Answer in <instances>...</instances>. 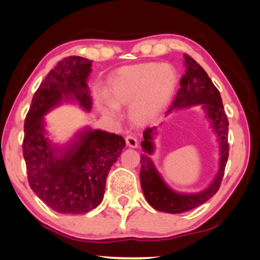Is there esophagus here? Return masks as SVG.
Here are the masks:
<instances>
[{
	"label": "esophagus",
	"mask_w": 260,
	"mask_h": 260,
	"mask_svg": "<svg viewBox=\"0 0 260 260\" xmlns=\"http://www.w3.org/2000/svg\"><path fill=\"white\" fill-rule=\"evenodd\" d=\"M126 144L128 145L129 147H133V149H136L137 146H139V142H137V139L136 137H134V136H132V135H128V136H126Z\"/></svg>",
	"instance_id": "34e87169"
}]
</instances>
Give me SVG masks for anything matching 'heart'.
<instances>
[{
	"mask_svg": "<svg viewBox=\"0 0 260 260\" xmlns=\"http://www.w3.org/2000/svg\"><path fill=\"white\" fill-rule=\"evenodd\" d=\"M178 73L167 63H141L119 69L108 83L111 104L106 113L116 116L117 107L129 106L128 115L136 125H147L162 114L175 94Z\"/></svg>",
	"mask_w": 260,
	"mask_h": 260,
	"instance_id": "heart-1",
	"label": "heart"
}]
</instances>
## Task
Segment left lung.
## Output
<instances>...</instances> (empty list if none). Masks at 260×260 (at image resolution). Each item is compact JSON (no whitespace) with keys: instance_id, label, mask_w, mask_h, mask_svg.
Wrapping results in <instances>:
<instances>
[{"instance_id":"8db88e82","label":"left lung","mask_w":260,"mask_h":260,"mask_svg":"<svg viewBox=\"0 0 260 260\" xmlns=\"http://www.w3.org/2000/svg\"><path fill=\"white\" fill-rule=\"evenodd\" d=\"M186 73L181 78V88L178 91L176 98L167 114L174 110L190 108L202 105V109L205 113V118L210 121L211 127L216 135L220 152L218 169L214 179L204 190L198 192H178L166 184L164 178L157 172L156 168L151 160L150 155L154 152V137L157 134L156 127L144 131L142 142V149L144 153L141 154V186L143 194L149 204L156 211L179 214L192 208L204 204L212 196L216 194L220 188L221 181L224 175L225 165L229 156L228 129L229 121L223 108L221 94L208 78L204 69L198 64L189 55L185 54Z\"/></svg>"}]
</instances>
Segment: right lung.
<instances>
[{
	"instance_id": "1",
	"label": "right lung",
	"mask_w": 260,
	"mask_h": 260,
	"mask_svg": "<svg viewBox=\"0 0 260 260\" xmlns=\"http://www.w3.org/2000/svg\"><path fill=\"white\" fill-rule=\"evenodd\" d=\"M92 60L70 56L60 60L39 85L24 120L23 157L32 191L52 210L82 214L104 198L110 168L126 145L123 136L90 127L68 144L53 143L44 116L63 103H76L90 111L88 86Z\"/></svg>"
}]
</instances>
